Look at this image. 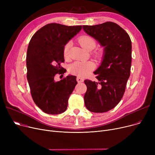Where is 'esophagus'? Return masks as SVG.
I'll list each match as a JSON object with an SVG mask.
<instances>
[{
    "label": "esophagus",
    "instance_id": "obj_1",
    "mask_svg": "<svg viewBox=\"0 0 155 155\" xmlns=\"http://www.w3.org/2000/svg\"><path fill=\"white\" fill-rule=\"evenodd\" d=\"M77 82H78V83H81V82H84V79L83 78H81V77H77Z\"/></svg>",
    "mask_w": 155,
    "mask_h": 155
}]
</instances>
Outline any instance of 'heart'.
Here are the masks:
<instances>
[{
    "label": "heart",
    "instance_id": "b5f03b06",
    "mask_svg": "<svg viewBox=\"0 0 155 155\" xmlns=\"http://www.w3.org/2000/svg\"><path fill=\"white\" fill-rule=\"evenodd\" d=\"M78 41L85 50L91 51L95 47L96 41L95 40L90 36L85 35L81 36ZM71 46V42H68L65 45L63 49V54L65 58H67L68 55L69 49ZM102 53L97 50L94 52V56L96 58H101ZM95 68L94 64L92 61H76L72 63L69 67V71L71 74L77 75L80 77H84L89 74Z\"/></svg>",
    "mask_w": 155,
    "mask_h": 155
}]
</instances>
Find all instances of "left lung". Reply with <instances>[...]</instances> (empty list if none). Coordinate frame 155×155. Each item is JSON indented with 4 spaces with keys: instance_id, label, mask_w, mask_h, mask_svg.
<instances>
[{
    "instance_id": "obj_1",
    "label": "left lung",
    "mask_w": 155,
    "mask_h": 155,
    "mask_svg": "<svg viewBox=\"0 0 155 155\" xmlns=\"http://www.w3.org/2000/svg\"><path fill=\"white\" fill-rule=\"evenodd\" d=\"M83 29L104 47L101 64L94 72L97 80L84 81L85 105L92 112H105L114 108L124 94L131 71V41L124 29L112 22Z\"/></svg>"
}]
</instances>
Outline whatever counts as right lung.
I'll return each mask as SVG.
<instances>
[{
	"instance_id": "obj_1",
	"label": "right lung",
	"mask_w": 155,
	"mask_h": 155,
	"mask_svg": "<svg viewBox=\"0 0 155 155\" xmlns=\"http://www.w3.org/2000/svg\"><path fill=\"white\" fill-rule=\"evenodd\" d=\"M82 26L48 24L31 38L27 51V79L32 98L49 114H59L67 109L70 95L77 84L76 76L68 75L55 82L56 74H64L63 49L82 29Z\"/></svg>"
}]
</instances>
